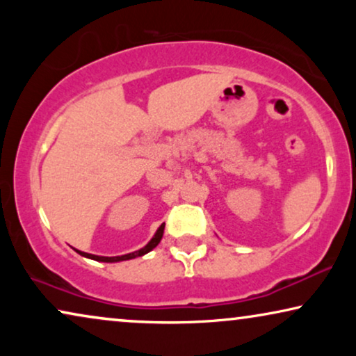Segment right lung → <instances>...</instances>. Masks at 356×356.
<instances>
[{"label": "right lung", "instance_id": "obj_1", "mask_svg": "<svg viewBox=\"0 0 356 356\" xmlns=\"http://www.w3.org/2000/svg\"><path fill=\"white\" fill-rule=\"evenodd\" d=\"M163 228H165V223H162V225L159 227V230L155 232V235L152 240H150L147 245H145L144 248H140V250L134 251V252H129V254H123V256H113V257H106V256H95V254H89V252H84V251H79L76 250L77 252H79L81 256L84 257H89V259H94V261H100V262H120V261H128V259H134V257H139V256H144L147 254L149 251H152L155 246L159 245L160 240H162L163 236Z\"/></svg>", "mask_w": 356, "mask_h": 356}]
</instances>
